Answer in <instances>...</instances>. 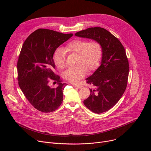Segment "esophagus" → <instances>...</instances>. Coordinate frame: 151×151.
Masks as SVG:
<instances>
[{"label":"esophagus","mask_w":151,"mask_h":151,"mask_svg":"<svg viewBox=\"0 0 151 151\" xmlns=\"http://www.w3.org/2000/svg\"><path fill=\"white\" fill-rule=\"evenodd\" d=\"M73 86H74V87H75V88H81L82 87H83V86H82V84H73Z\"/></svg>","instance_id":"34e87169"}]
</instances>
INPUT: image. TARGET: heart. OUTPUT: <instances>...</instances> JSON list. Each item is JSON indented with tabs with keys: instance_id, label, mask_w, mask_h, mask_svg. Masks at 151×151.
Here are the masks:
<instances>
[{
	"instance_id": "obj_1",
	"label": "heart",
	"mask_w": 151,
	"mask_h": 151,
	"mask_svg": "<svg viewBox=\"0 0 151 151\" xmlns=\"http://www.w3.org/2000/svg\"><path fill=\"white\" fill-rule=\"evenodd\" d=\"M68 53L78 54L76 67L65 71L63 76L71 83H75L83 78L88 71L96 69L102 58L103 48L97 41L89 42L86 40L75 39L70 42L63 49ZM61 48L55 50L52 55L54 65L57 68L63 70L65 67V52Z\"/></svg>"
}]
</instances>
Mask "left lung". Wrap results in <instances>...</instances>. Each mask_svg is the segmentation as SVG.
<instances>
[{"label":"left lung","instance_id":"8db88e82","mask_svg":"<svg viewBox=\"0 0 151 151\" xmlns=\"http://www.w3.org/2000/svg\"><path fill=\"white\" fill-rule=\"evenodd\" d=\"M75 35L92 39L102 46L101 65L86 79V83L95 89H90L84 104L95 113L106 112L120 100L127 85L129 64L124 47L118 38L100 27L78 32Z\"/></svg>","mask_w":151,"mask_h":151}]
</instances>
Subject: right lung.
I'll use <instances>...</instances> for the list:
<instances>
[{
    "label": "right lung",
    "instance_id": "obj_1",
    "mask_svg": "<svg viewBox=\"0 0 151 151\" xmlns=\"http://www.w3.org/2000/svg\"><path fill=\"white\" fill-rule=\"evenodd\" d=\"M72 36L73 34L39 29L22 45L17 63L18 84L30 104L40 111L51 113L62 103L67 84L55 74L52 55L60 45ZM51 81L57 83L56 88L50 86Z\"/></svg>",
    "mask_w": 151,
    "mask_h": 151
}]
</instances>
